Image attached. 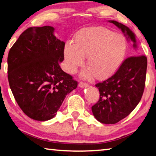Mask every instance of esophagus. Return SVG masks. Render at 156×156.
I'll list each match as a JSON object with an SVG mask.
<instances>
[{"label":"esophagus","mask_w":156,"mask_h":156,"mask_svg":"<svg viewBox=\"0 0 156 156\" xmlns=\"http://www.w3.org/2000/svg\"><path fill=\"white\" fill-rule=\"evenodd\" d=\"M78 85L80 87H87L88 84L85 82H80L78 84Z\"/></svg>","instance_id":"esophagus-1"}]
</instances>
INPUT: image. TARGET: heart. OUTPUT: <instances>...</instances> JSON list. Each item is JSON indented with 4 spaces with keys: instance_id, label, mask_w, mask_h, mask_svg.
<instances>
[{
    "instance_id": "heart-1",
    "label": "heart",
    "mask_w": 156,
    "mask_h": 156,
    "mask_svg": "<svg viewBox=\"0 0 156 156\" xmlns=\"http://www.w3.org/2000/svg\"><path fill=\"white\" fill-rule=\"evenodd\" d=\"M127 52L124 36L105 27H91L80 30L74 37L73 44L66 42L64 49L66 69L75 73L84 64L88 69L82 76L103 80L113 76L122 66Z\"/></svg>"
}]
</instances>
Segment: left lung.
<instances>
[{
  "label": "left lung",
  "mask_w": 156,
  "mask_h": 156,
  "mask_svg": "<svg viewBox=\"0 0 156 156\" xmlns=\"http://www.w3.org/2000/svg\"><path fill=\"white\" fill-rule=\"evenodd\" d=\"M110 22L122 30L136 48L135 34L127 26L116 21ZM147 68V58L145 55L129 57L113 76L96 84L100 98L91 107V110L98 122L114 124L130 115L143 95Z\"/></svg>",
  "instance_id": "1"
}]
</instances>
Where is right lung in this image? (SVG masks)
Here are the masks:
<instances>
[{
	"instance_id": "obj_1",
	"label": "right lung",
	"mask_w": 156,
	"mask_h": 156,
	"mask_svg": "<svg viewBox=\"0 0 156 156\" xmlns=\"http://www.w3.org/2000/svg\"><path fill=\"white\" fill-rule=\"evenodd\" d=\"M51 26L30 27L19 36L7 58L9 87L21 110L30 118H53L78 82L62 70L65 44Z\"/></svg>"
}]
</instances>
